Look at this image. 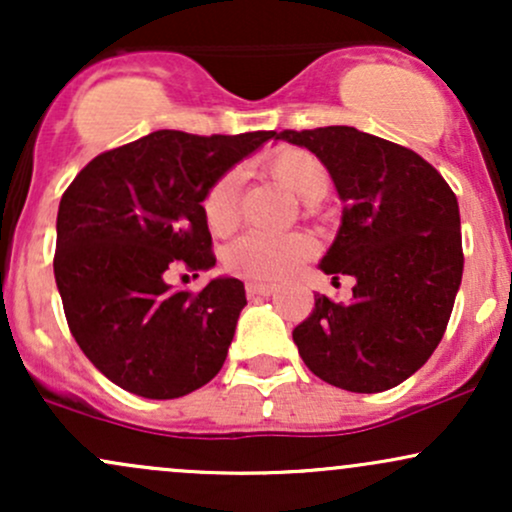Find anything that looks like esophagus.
Returning a JSON list of instances; mask_svg holds the SVG:
<instances>
[{"mask_svg": "<svg viewBox=\"0 0 512 512\" xmlns=\"http://www.w3.org/2000/svg\"><path fill=\"white\" fill-rule=\"evenodd\" d=\"M245 291H248L250 298H267V296H274L276 289L272 284H260V281H250L248 286H245Z\"/></svg>", "mask_w": 512, "mask_h": 512, "instance_id": "obj_1", "label": "esophagus"}]
</instances>
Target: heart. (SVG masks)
<instances>
[{"label": "heart", "instance_id": "1", "mask_svg": "<svg viewBox=\"0 0 512 512\" xmlns=\"http://www.w3.org/2000/svg\"><path fill=\"white\" fill-rule=\"evenodd\" d=\"M264 168L276 182L293 192L301 202L315 204L330 190V175L325 163L305 149H279L264 161ZM238 187L240 173L228 170L202 199L204 221L216 236H226L238 223ZM313 255V243L298 233H260L252 231L238 238L226 250V267L252 281H279L298 264Z\"/></svg>", "mask_w": 512, "mask_h": 512}]
</instances>
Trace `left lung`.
<instances>
[{"mask_svg":"<svg viewBox=\"0 0 512 512\" xmlns=\"http://www.w3.org/2000/svg\"><path fill=\"white\" fill-rule=\"evenodd\" d=\"M276 139L325 163L344 202L342 226L320 269L354 276L351 303L315 296L293 330L303 363L349 392H383L431 358L448 327L462 281L460 207L455 192L419 154L358 132L317 127Z\"/></svg>","mask_w":512,"mask_h":512,"instance_id":"left-lung-1","label":"left lung"}]
</instances>
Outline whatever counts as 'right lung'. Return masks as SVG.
<instances>
[{"label":"right lung","mask_w":512,"mask_h":512,"mask_svg":"<svg viewBox=\"0 0 512 512\" xmlns=\"http://www.w3.org/2000/svg\"><path fill=\"white\" fill-rule=\"evenodd\" d=\"M274 137L158 129L93 158L62 195L55 281L67 325L122 390L175 399L221 370L248 303L243 281L219 276L190 293L173 291L166 276L214 267L202 199Z\"/></svg>","instance_id":"add662e5"}]
</instances>
